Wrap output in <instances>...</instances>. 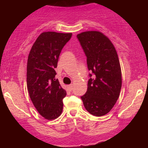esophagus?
<instances>
[{"label": "esophagus", "mask_w": 148, "mask_h": 148, "mask_svg": "<svg viewBox=\"0 0 148 148\" xmlns=\"http://www.w3.org/2000/svg\"><path fill=\"white\" fill-rule=\"evenodd\" d=\"M68 88H69V90H72V89H73V85H72V84L69 85V86H68Z\"/></svg>", "instance_id": "esophagus-1"}]
</instances>
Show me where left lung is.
<instances>
[{
  "mask_svg": "<svg viewBox=\"0 0 148 148\" xmlns=\"http://www.w3.org/2000/svg\"><path fill=\"white\" fill-rule=\"evenodd\" d=\"M77 38L92 72L87 92L81 98L90 114L102 116L111 111L120 96L122 74L118 54L111 40L101 32H84Z\"/></svg>",
  "mask_w": 148,
  "mask_h": 148,
  "instance_id": "obj_1",
  "label": "left lung"
}]
</instances>
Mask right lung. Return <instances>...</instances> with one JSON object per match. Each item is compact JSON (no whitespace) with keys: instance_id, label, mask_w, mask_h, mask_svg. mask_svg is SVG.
I'll return each instance as SVG.
<instances>
[{"instance_id":"obj_1","label":"right lung","mask_w":148,"mask_h":148,"mask_svg":"<svg viewBox=\"0 0 148 148\" xmlns=\"http://www.w3.org/2000/svg\"><path fill=\"white\" fill-rule=\"evenodd\" d=\"M72 33L44 32L33 44L27 62V88L38 113L47 120L62 113L67 92L55 79L59 56Z\"/></svg>"}]
</instances>
